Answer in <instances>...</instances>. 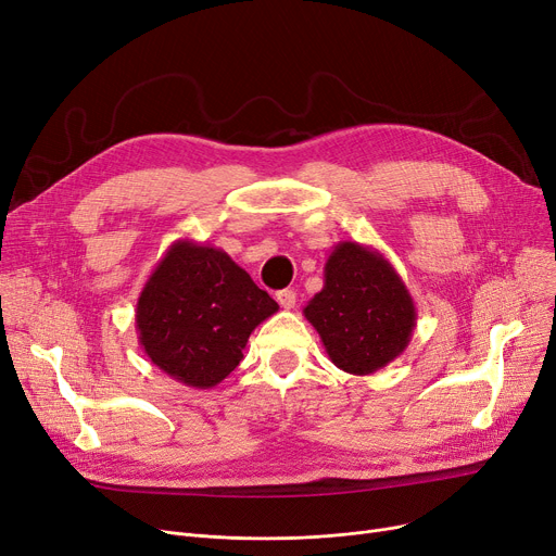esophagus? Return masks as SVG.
<instances>
[{
  "mask_svg": "<svg viewBox=\"0 0 556 556\" xmlns=\"http://www.w3.org/2000/svg\"><path fill=\"white\" fill-rule=\"evenodd\" d=\"M277 302H279V306L281 308H295V302H298V293L295 290H290V288H283V290H279L277 293Z\"/></svg>",
  "mask_w": 556,
  "mask_h": 556,
  "instance_id": "34e87169",
  "label": "esophagus"
}]
</instances>
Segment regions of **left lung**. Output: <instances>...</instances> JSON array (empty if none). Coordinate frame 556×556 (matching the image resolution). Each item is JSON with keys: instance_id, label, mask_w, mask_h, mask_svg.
Returning a JSON list of instances; mask_svg holds the SVG:
<instances>
[{"instance_id": "8db88e82", "label": "left lung", "mask_w": 556, "mask_h": 556, "mask_svg": "<svg viewBox=\"0 0 556 556\" xmlns=\"http://www.w3.org/2000/svg\"><path fill=\"white\" fill-rule=\"evenodd\" d=\"M336 367L367 376L399 358L417 327L410 290L381 254L340 241L327 258L325 286L304 306Z\"/></svg>"}]
</instances>
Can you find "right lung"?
Listing matches in <instances>:
<instances>
[{"mask_svg":"<svg viewBox=\"0 0 556 556\" xmlns=\"http://www.w3.org/2000/svg\"><path fill=\"white\" fill-rule=\"evenodd\" d=\"M277 311L227 252L180 239L143 283L135 327L153 365L178 383L210 390L239 367L250 333Z\"/></svg>","mask_w":556,"mask_h":556,"instance_id":"1","label":"right lung"}]
</instances>
